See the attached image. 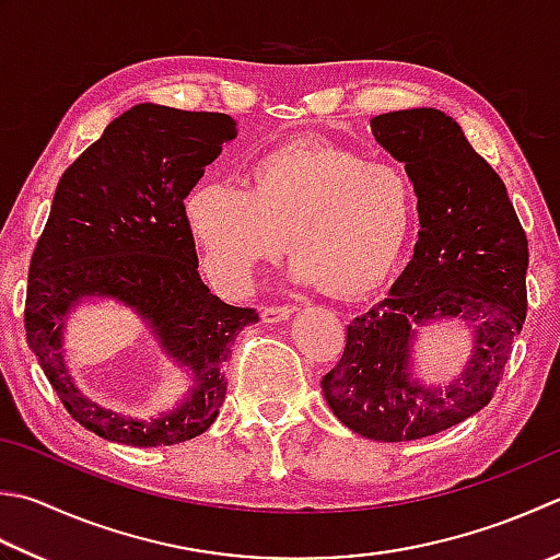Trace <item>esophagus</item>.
Instances as JSON below:
<instances>
[{
    "mask_svg": "<svg viewBox=\"0 0 560 560\" xmlns=\"http://www.w3.org/2000/svg\"><path fill=\"white\" fill-rule=\"evenodd\" d=\"M293 311H295V305H265V308H261V320L265 323L289 320Z\"/></svg>",
    "mask_w": 560,
    "mask_h": 560,
    "instance_id": "1",
    "label": "esophagus"
}]
</instances>
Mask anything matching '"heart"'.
<instances>
[{"instance_id": "b5f03b06", "label": "heart", "mask_w": 560, "mask_h": 560, "mask_svg": "<svg viewBox=\"0 0 560 560\" xmlns=\"http://www.w3.org/2000/svg\"><path fill=\"white\" fill-rule=\"evenodd\" d=\"M422 196L400 160L320 138H295L252 160L245 189L199 182L184 199L206 269L245 291L259 267L289 252L303 283L364 299L390 279L420 223Z\"/></svg>"}]
</instances>
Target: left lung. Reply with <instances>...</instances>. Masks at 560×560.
<instances>
[{
    "label": "left lung",
    "instance_id": "1",
    "mask_svg": "<svg viewBox=\"0 0 560 560\" xmlns=\"http://www.w3.org/2000/svg\"><path fill=\"white\" fill-rule=\"evenodd\" d=\"M376 140L420 184V240L390 293L347 325L342 359L323 376L325 400L349 430L412 442L464 422L498 390L527 317L529 243L505 182L436 108L381 114ZM436 316L475 325L462 380L424 389L409 374L412 326Z\"/></svg>",
    "mask_w": 560,
    "mask_h": 560
}]
</instances>
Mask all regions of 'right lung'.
<instances>
[{
  "label": "right lung",
  "mask_w": 560,
  "mask_h": 560,
  "mask_svg": "<svg viewBox=\"0 0 560 560\" xmlns=\"http://www.w3.org/2000/svg\"><path fill=\"white\" fill-rule=\"evenodd\" d=\"M237 133L228 114L138 104L106 126L55 189L33 249L26 339L65 410L108 442L172 446L194 440L225 400V361L255 308L228 305L199 277L184 199ZM86 294L124 300L195 374L190 398L140 421L86 399L61 361V320Z\"/></svg>",
  "instance_id": "obj_1"
}]
</instances>
